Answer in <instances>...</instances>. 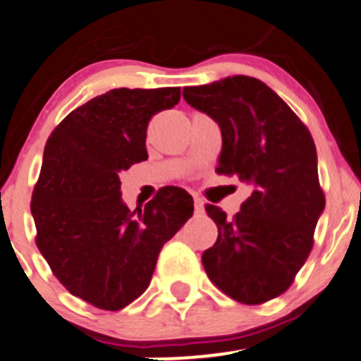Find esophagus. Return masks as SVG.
Here are the masks:
<instances>
[{"label": "esophagus", "mask_w": 361, "mask_h": 361, "mask_svg": "<svg viewBox=\"0 0 361 361\" xmlns=\"http://www.w3.org/2000/svg\"><path fill=\"white\" fill-rule=\"evenodd\" d=\"M203 209H205V202L202 198H198V196H195V212L202 214Z\"/></svg>", "instance_id": "obj_1"}]
</instances>
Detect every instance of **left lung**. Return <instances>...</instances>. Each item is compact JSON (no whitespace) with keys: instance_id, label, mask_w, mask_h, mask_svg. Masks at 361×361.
Here are the masks:
<instances>
[{"instance_id":"obj_1","label":"left lung","mask_w":361,"mask_h":361,"mask_svg":"<svg viewBox=\"0 0 361 361\" xmlns=\"http://www.w3.org/2000/svg\"><path fill=\"white\" fill-rule=\"evenodd\" d=\"M182 96L219 124L223 149L216 172L252 185L233 219L219 207L205 205L219 235L202 255L203 269L233 300H272L293 284L324 210L312 137L258 78L233 75L184 87Z\"/></svg>"}]
</instances>
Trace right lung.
<instances>
[{
	"mask_svg": "<svg viewBox=\"0 0 361 361\" xmlns=\"http://www.w3.org/2000/svg\"><path fill=\"white\" fill-rule=\"evenodd\" d=\"M180 87L112 89L68 114L45 144L31 198L37 245L59 283L103 310L137 300L163 245L192 216L188 191L166 185L128 209L119 173L147 159V124Z\"/></svg>",
	"mask_w": 361,
	"mask_h": 361,
	"instance_id": "1",
	"label": "right lung"
}]
</instances>
